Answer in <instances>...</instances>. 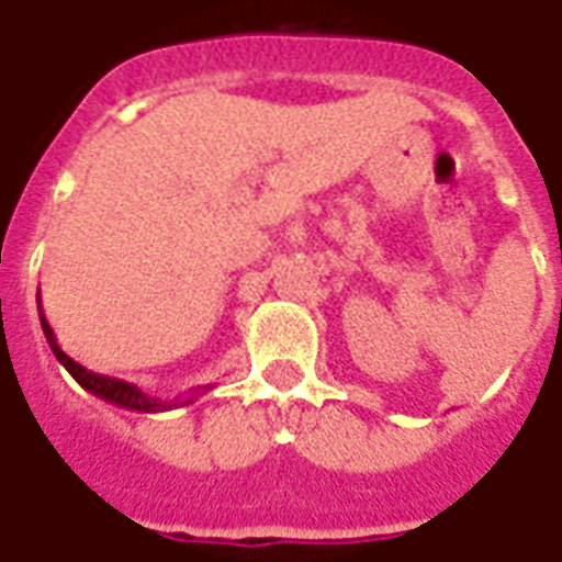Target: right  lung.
I'll return each mask as SVG.
<instances>
[{
    "label": "right lung",
    "mask_w": 562,
    "mask_h": 562,
    "mask_svg": "<svg viewBox=\"0 0 562 562\" xmlns=\"http://www.w3.org/2000/svg\"><path fill=\"white\" fill-rule=\"evenodd\" d=\"M40 325H43V334H46L48 348H52V353L57 357V362H60V366L66 368V371H69V374L75 376V380H78L83 389H87V392H92L95 397H101V401L112 403V406L130 408V412H147V415H156V412H170V408L188 406V403H194L200 394H205L209 389H214V385H196V389H191L186 397L159 401V397H150V394H145L142 389H138V385L127 383V380H119V376H106V374H95V371H89V368H83L80 362H75V359L63 351L60 345H57V336H54L52 325H48L46 316H43V307H40Z\"/></svg>",
    "instance_id": "add662e5"
}]
</instances>
